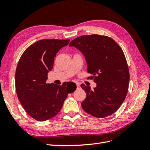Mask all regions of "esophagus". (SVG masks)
I'll return each instance as SVG.
<instances>
[{
	"label": "esophagus",
	"mask_w": 150,
	"mask_h": 150,
	"mask_svg": "<svg viewBox=\"0 0 150 150\" xmlns=\"http://www.w3.org/2000/svg\"><path fill=\"white\" fill-rule=\"evenodd\" d=\"M76 87H77V88H78V89H79L80 88V86H79V84L78 83H76Z\"/></svg>",
	"instance_id": "esophagus-1"
}]
</instances>
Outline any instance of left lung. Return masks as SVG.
Segmentation results:
<instances>
[{
  "instance_id": "1",
  "label": "left lung",
  "mask_w": 150,
  "mask_h": 150,
  "mask_svg": "<svg viewBox=\"0 0 150 150\" xmlns=\"http://www.w3.org/2000/svg\"><path fill=\"white\" fill-rule=\"evenodd\" d=\"M69 46L81 51L97 86L93 90L84 84L86 98L81 103L83 110L98 118L115 112L123 103L128 93L129 72L125 54L115 40L106 35H81L72 40Z\"/></svg>"
}]
</instances>
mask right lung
<instances>
[{
  "mask_svg": "<svg viewBox=\"0 0 150 150\" xmlns=\"http://www.w3.org/2000/svg\"><path fill=\"white\" fill-rule=\"evenodd\" d=\"M69 41V39L38 40L25 50L18 62L15 75L16 93L24 110L35 120L44 121L57 115L67 94L76 89L72 82L62 85L46 83L54 57Z\"/></svg>",
  "mask_w": 150,
  "mask_h": 150,
  "instance_id": "1",
  "label": "right lung"
}]
</instances>
